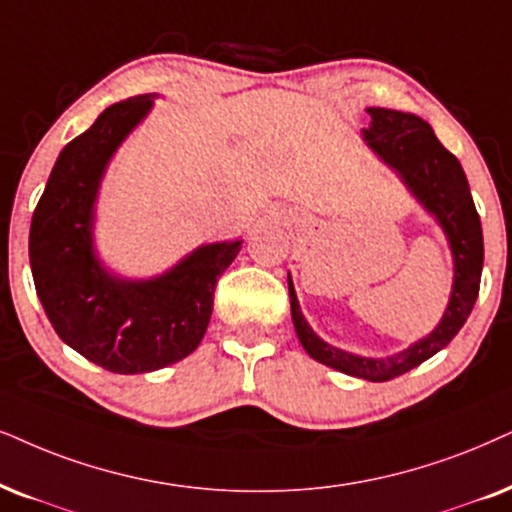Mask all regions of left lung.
Returning <instances> with one entry per match:
<instances>
[{
    "label": "left lung",
    "mask_w": 512,
    "mask_h": 512,
    "mask_svg": "<svg viewBox=\"0 0 512 512\" xmlns=\"http://www.w3.org/2000/svg\"><path fill=\"white\" fill-rule=\"evenodd\" d=\"M368 115H371V127L364 129L368 146L404 177L409 189L439 219L449 236L456 262V278L444 319L428 338L416 342L406 352L387 359H364L326 345L319 335H314L300 312L290 278L288 290L297 338L309 352V357L335 368V371L383 383V380L411 371L425 359L435 357L439 349L449 345L454 335L461 331L475 307L477 293H480L484 241L480 215L472 203L463 167L454 153L439 144L428 122L413 113L390 111V108H368Z\"/></svg>",
    "instance_id": "obj_1"
}]
</instances>
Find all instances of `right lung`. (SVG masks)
Listing matches in <instances>:
<instances>
[{"mask_svg": "<svg viewBox=\"0 0 512 512\" xmlns=\"http://www.w3.org/2000/svg\"><path fill=\"white\" fill-rule=\"evenodd\" d=\"M113 103L58 155L30 224L35 290L58 338L111 373H146L189 357L212 316L217 278L241 241L203 245L170 274L129 283L92 255V205L108 160L151 108Z\"/></svg>", "mask_w": 512, "mask_h": 512, "instance_id": "add662e5", "label": "right lung"}]
</instances>
